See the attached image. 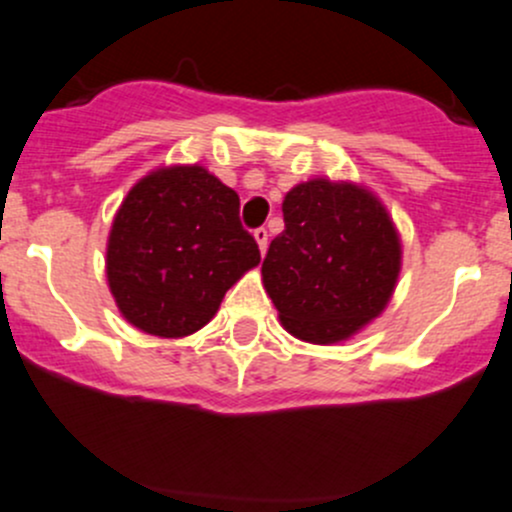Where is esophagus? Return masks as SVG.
Wrapping results in <instances>:
<instances>
[{
	"mask_svg": "<svg viewBox=\"0 0 512 512\" xmlns=\"http://www.w3.org/2000/svg\"><path fill=\"white\" fill-rule=\"evenodd\" d=\"M267 240H270V233H267L265 228H257L255 230V242H257V247H260L262 255H265V250H267Z\"/></svg>",
	"mask_w": 512,
	"mask_h": 512,
	"instance_id": "1",
	"label": "esophagus"
}]
</instances>
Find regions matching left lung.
Instances as JSON below:
<instances>
[{"instance_id": "1", "label": "left lung", "mask_w": 512, "mask_h": 512, "mask_svg": "<svg viewBox=\"0 0 512 512\" xmlns=\"http://www.w3.org/2000/svg\"><path fill=\"white\" fill-rule=\"evenodd\" d=\"M284 230L262 284L284 331L316 346L353 338L390 304L402 242L390 213L355 181H301L284 196Z\"/></svg>"}]
</instances>
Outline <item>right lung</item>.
Returning <instances> with one entry per match:
<instances>
[{"instance_id":"right-lung-1","label":"right lung","mask_w":512,"mask_h":512,"mask_svg":"<svg viewBox=\"0 0 512 512\" xmlns=\"http://www.w3.org/2000/svg\"><path fill=\"white\" fill-rule=\"evenodd\" d=\"M257 265V242L240 225V196L201 164L142 176L107 235V287L127 324L149 336L196 333Z\"/></svg>"}]
</instances>
